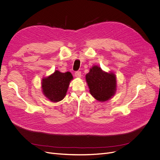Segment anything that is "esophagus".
<instances>
[{
    "instance_id": "obj_1",
    "label": "esophagus",
    "mask_w": 160,
    "mask_h": 160,
    "mask_svg": "<svg viewBox=\"0 0 160 160\" xmlns=\"http://www.w3.org/2000/svg\"><path fill=\"white\" fill-rule=\"evenodd\" d=\"M74 76L77 78H80L81 77V72L80 71H77L74 73Z\"/></svg>"
}]
</instances>
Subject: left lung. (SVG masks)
Segmentation results:
<instances>
[{
	"instance_id": "8db88e82",
	"label": "left lung",
	"mask_w": 160,
	"mask_h": 160,
	"mask_svg": "<svg viewBox=\"0 0 160 160\" xmlns=\"http://www.w3.org/2000/svg\"><path fill=\"white\" fill-rule=\"evenodd\" d=\"M91 95L100 102L110 100L117 90V78L112 72H105L99 66L93 65L86 75Z\"/></svg>"
}]
</instances>
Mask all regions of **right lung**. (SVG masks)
<instances>
[{
  "label": "right lung",
  "instance_id": "right-lung-1",
  "mask_svg": "<svg viewBox=\"0 0 160 160\" xmlns=\"http://www.w3.org/2000/svg\"><path fill=\"white\" fill-rule=\"evenodd\" d=\"M73 77L70 72H61L56 70L54 73L41 80L43 95L52 102L61 101L66 96Z\"/></svg>",
  "mask_w": 160,
  "mask_h": 160
}]
</instances>
